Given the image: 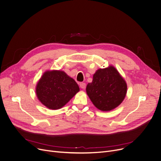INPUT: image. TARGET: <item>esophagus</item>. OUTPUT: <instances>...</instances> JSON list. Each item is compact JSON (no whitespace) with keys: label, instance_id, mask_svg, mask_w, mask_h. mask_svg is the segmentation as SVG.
Listing matches in <instances>:
<instances>
[{"label":"esophagus","instance_id":"obj_1","mask_svg":"<svg viewBox=\"0 0 161 161\" xmlns=\"http://www.w3.org/2000/svg\"><path fill=\"white\" fill-rule=\"evenodd\" d=\"M80 87L81 89H84L85 87H86V84L85 83H83V82H81L80 83Z\"/></svg>","mask_w":161,"mask_h":161}]
</instances>
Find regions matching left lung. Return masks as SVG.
Segmentation results:
<instances>
[{"label": "left lung", "instance_id": "left-lung-1", "mask_svg": "<svg viewBox=\"0 0 161 161\" xmlns=\"http://www.w3.org/2000/svg\"><path fill=\"white\" fill-rule=\"evenodd\" d=\"M127 85L114 67L98 69L86 91L94 106L102 111H110L119 106L125 99Z\"/></svg>", "mask_w": 161, "mask_h": 161}]
</instances>
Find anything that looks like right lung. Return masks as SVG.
Listing matches in <instances>:
<instances>
[{
  "instance_id": "right-lung-1",
  "label": "right lung",
  "mask_w": 161,
  "mask_h": 161,
  "mask_svg": "<svg viewBox=\"0 0 161 161\" xmlns=\"http://www.w3.org/2000/svg\"><path fill=\"white\" fill-rule=\"evenodd\" d=\"M79 91L77 83L65 72L60 70L45 72L36 88L41 103L53 110L64 107Z\"/></svg>"
}]
</instances>
